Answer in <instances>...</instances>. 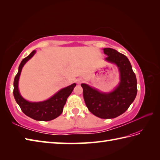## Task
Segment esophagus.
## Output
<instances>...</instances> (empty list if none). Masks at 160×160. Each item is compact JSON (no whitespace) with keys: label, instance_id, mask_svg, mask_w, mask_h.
I'll list each match as a JSON object with an SVG mask.
<instances>
[{"label":"esophagus","instance_id":"1","mask_svg":"<svg viewBox=\"0 0 160 160\" xmlns=\"http://www.w3.org/2000/svg\"><path fill=\"white\" fill-rule=\"evenodd\" d=\"M77 83H78V84H80V83H81L83 82V79H81V78H79V79H77Z\"/></svg>","mask_w":160,"mask_h":160}]
</instances>
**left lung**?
I'll list each match as a JSON object with an SVG mask.
<instances>
[{
	"mask_svg": "<svg viewBox=\"0 0 160 160\" xmlns=\"http://www.w3.org/2000/svg\"><path fill=\"white\" fill-rule=\"evenodd\" d=\"M103 51L108 57L106 61L118 67L120 81L115 90L101 92L87 84L83 88V98L89 111L101 118H114L122 114L133 102L137 94V79L129 60L127 57L113 48H105Z\"/></svg>",
	"mask_w": 160,
	"mask_h": 160,
	"instance_id": "8db88e82",
	"label": "left lung"
}]
</instances>
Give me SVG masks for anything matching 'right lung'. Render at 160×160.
I'll use <instances>...</instances> for the list:
<instances>
[{
    "mask_svg": "<svg viewBox=\"0 0 160 160\" xmlns=\"http://www.w3.org/2000/svg\"><path fill=\"white\" fill-rule=\"evenodd\" d=\"M36 51H33L29 55L24 58L18 68V72L15 77L13 81V96L15 100L22 112L27 116L36 120L40 121H49L52 120L61 114L63 112V106L70 94L72 93L74 88L76 86L74 83L70 86L63 88L53 95L47 101L42 102H29L25 100L20 95L18 90V81L22 67L26 62L33 57Z\"/></svg>",
    "mask_w": 160,
    "mask_h": 160,
    "instance_id": "right-lung-1",
    "label": "right lung"
}]
</instances>
